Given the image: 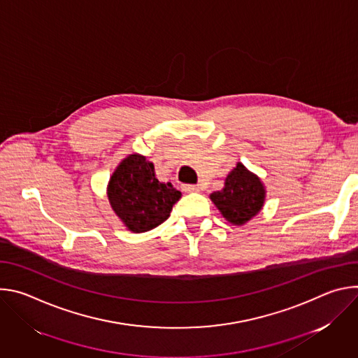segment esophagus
Returning a JSON list of instances; mask_svg holds the SVG:
<instances>
[{
  "label": "esophagus",
  "instance_id": "esophagus-1",
  "mask_svg": "<svg viewBox=\"0 0 358 358\" xmlns=\"http://www.w3.org/2000/svg\"><path fill=\"white\" fill-rule=\"evenodd\" d=\"M182 189H184L185 192H196V191H199V187H198V185H194V184H184V185H182Z\"/></svg>",
  "mask_w": 358,
  "mask_h": 358
}]
</instances>
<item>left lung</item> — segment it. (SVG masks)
Masks as SVG:
<instances>
[{"label": "left lung", "mask_w": 358, "mask_h": 358, "mask_svg": "<svg viewBox=\"0 0 358 358\" xmlns=\"http://www.w3.org/2000/svg\"><path fill=\"white\" fill-rule=\"evenodd\" d=\"M265 195L261 178L238 163L227 176L224 188L213 192L210 198L228 222L243 225L262 210Z\"/></svg>", "instance_id": "obj_1"}]
</instances>
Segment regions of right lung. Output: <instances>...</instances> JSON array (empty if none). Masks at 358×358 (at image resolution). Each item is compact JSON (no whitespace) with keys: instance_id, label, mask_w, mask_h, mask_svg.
Wrapping results in <instances>:
<instances>
[{"instance_id":"right-lung-1","label":"right lung","mask_w":358,"mask_h":358,"mask_svg":"<svg viewBox=\"0 0 358 358\" xmlns=\"http://www.w3.org/2000/svg\"><path fill=\"white\" fill-rule=\"evenodd\" d=\"M108 198L124 227L140 234L163 224L181 192L171 182H160L144 156L130 155L112 174Z\"/></svg>"}]
</instances>
